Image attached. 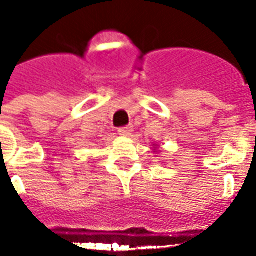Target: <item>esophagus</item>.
<instances>
[{"instance_id": "obj_1", "label": "esophagus", "mask_w": 256, "mask_h": 256, "mask_svg": "<svg viewBox=\"0 0 256 256\" xmlns=\"http://www.w3.org/2000/svg\"><path fill=\"white\" fill-rule=\"evenodd\" d=\"M132 130H134L132 126H126V128H120V130H118V134L122 136H130L132 134Z\"/></svg>"}]
</instances>
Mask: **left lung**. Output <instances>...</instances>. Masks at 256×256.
Returning <instances> with one entry per match:
<instances>
[{
  "mask_svg": "<svg viewBox=\"0 0 256 256\" xmlns=\"http://www.w3.org/2000/svg\"><path fill=\"white\" fill-rule=\"evenodd\" d=\"M152 150H154V152H158V150H156V148H158V144H152Z\"/></svg>",
  "mask_w": 256,
  "mask_h": 256,
  "instance_id": "left-lung-1",
  "label": "left lung"
}]
</instances>
